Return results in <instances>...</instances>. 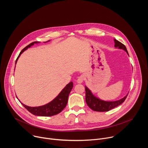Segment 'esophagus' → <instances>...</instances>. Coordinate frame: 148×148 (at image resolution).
I'll return each instance as SVG.
<instances>
[{
    "mask_svg": "<svg viewBox=\"0 0 148 148\" xmlns=\"http://www.w3.org/2000/svg\"><path fill=\"white\" fill-rule=\"evenodd\" d=\"M84 76L83 75H81L79 77H78L77 79V83H79V84H81L83 82V81L84 80Z\"/></svg>",
    "mask_w": 148,
    "mask_h": 148,
    "instance_id": "34e87169",
    "label": "esophagus"
}]
</instances>
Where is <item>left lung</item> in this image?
<instances>
[{"mask_svg":"<svg viewBox=\"0 0 148 148\" xmlns=\"http://www.w3.org/2000/svg\"><path fill=\"white\" fill-rule=\"evenodd\" d=\"M115 47L120 49L125 50L129 55L128 52L126 50V47L121 42L114 39ZM86 101L88 106L93 111L98 112H106L108 111L121 105L124 102L125 99L127 97L126 95L124 98L115 101H105L95 97L91 92V91L86 86Z\"/></svg>","mask_w":148,"mask_h":148,"instance_id":"left-lung-1","label":"left lung"}]
</instances>
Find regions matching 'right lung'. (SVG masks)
I'll return each instance as SVG.
<instances>
[{
    "label": "right lung",
    "instance_id": "1",
    "mask_svg": "<svg viewBox=\"0 0 148 148\" xmlns=\"http://www.w3.org/2000/svg\"><path fill=\"white\" fill-rule=\"evenodd\" d=\"M40 43V42L39 41L32 42V43L27 46L22 51H21V52L20 53L18 56L17 57L16 60L15 64H16L17 61L18 57H20V56L21 55V54H22L23 51H25L26 50H27L28 48L33 46L34 43ZM45 43H46V42H45ZM73 87V82H70L64 88H63V90L60 92V93L58 95L57 97H56L53 101H51L49 103L45 105H43V106H40L37 107H31L27 106V105L23 104V103H21L23 105V106L27 111H29L30 113H32L34 115L42 116H53L61 112L66 107L67 102H68V98Z\"/></svg>",
    "mask_w": 148,
    "mask_h": 148
}]
</instances>
